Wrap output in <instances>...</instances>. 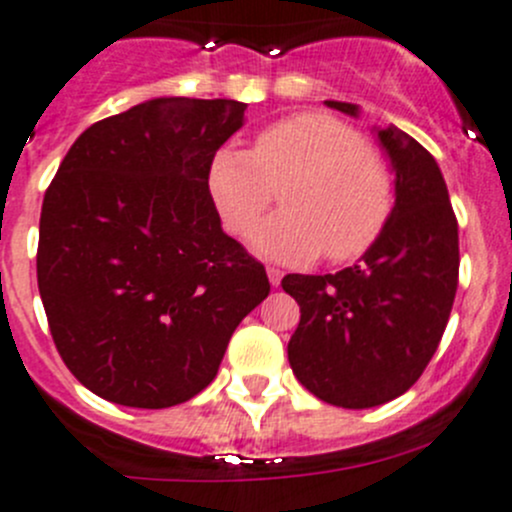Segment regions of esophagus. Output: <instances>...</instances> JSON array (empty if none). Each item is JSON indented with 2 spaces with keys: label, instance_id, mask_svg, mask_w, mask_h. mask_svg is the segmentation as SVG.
I'll return each instance as SVG.
<instances>
[{
  "label": "esophagus",
  "instance_id": "esophagus-1",
  "mask_svg": "<svg viewBox=\"0 0 512 512\" xmlns=\"http://www.w3.org/2000/svg\"><path fill=\"white\" fill-rule=\"evenodd\" d=\"M282 275H285V272L277 270V267H267V277H270V285H272V287H280Z\"/></svg>",
  "mask_w": 512,
  "mask_h": 512
}]
</instances>
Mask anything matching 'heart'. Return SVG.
I'll return each instance as SVG.
<instances>
[{
	"label": "heart",
	"instance_id": "b5f03b06",
	"mask_svg": "<svg viewBox=\"0 0 512 512\" xmlns=\"http://www.w3.org/2000/svg\"><path fill=\"white\" fill-rule=\"evenodd\" d=\"M287 213L252 237L260 255L334 262L364 255L391 215L394 190L384 160L352 126L327 113H297L272 123L250 153L220 151L210 165V195L232 235L255 230L282 188Z\"/></svg>",
	"mask_w": 512,
	"mask_h": 512
}]
</instances>
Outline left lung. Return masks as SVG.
<instances>
[{
  "label": "left lung",
  "mask_w": 512,
  "mask_h": 512,
  "mask_svg": "<svg viewBox=\"0 0 512 512\" xmlns=\"http://www.w3.org/2000/svg\"><path fill=\"white\" fill-rule=\"evenodd\" d=\"M359 116V106L327 101ZM396 203L359 265L287 275L299 304L287 344L294 376L317 399L371 409L416 384L446 332L458 287V223L436 158L396 126L376 128Z\"/></svg>",
  "instance_id": "1"
}]
</instances>
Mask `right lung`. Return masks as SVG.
<instances>
[{"label":"right lung","instance_id":"obj_1","mask_svg":"<svg viewBox=\"0 0 512 512\" xmlns=\"http://www.w3.org/2000/svg\"><path fill=\"white\" fill-rule=\"evenodd\" d=\"M247 103L163 96L69 148L39 220L36 277L71 374L133 409L183 404L215 379L237 324L270 294L220 225L208 178Z\"/></svg>","mask_w":512,"mask_h":512}]
</instances>
